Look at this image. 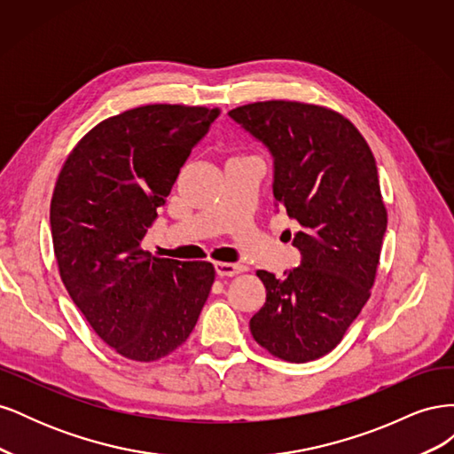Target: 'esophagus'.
<instances>
[{
    "label": "esophagus",
    "instance_id": "34e87169",
    "mask_svg": "<svg viewBox=\"0 0 454 454\" xmlns=\"http://www.w3.org/2000/svg\"><path fill=\"white\" fill-rule=\"evenodd\" d=\"M217 277H235V274L242 272L244 267L239 263H223V261H219V263L214 265Z\"/></svg>",
    "mask_w": 454,
    "mask_h": 454
}]
</instances>
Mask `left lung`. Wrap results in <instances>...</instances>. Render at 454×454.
I'll return each instance as SVG.
<instances>
[{
    "label": "left lung",
    "mask_w": 454,
    "mask_h": 454,
    "mask_svg": "<svg viewBox=\"0 0 454 454\" xmlns=\"http://www.w3.org/2000/svg\"><path fill=\"white\" fill-rule=\"evenodd\" d=\"M229 117L272 157V195L299 223V267L277 278L257 270L267 301L250 320L261 347L303 364L332 352L369 299L387 232L375 157L332 109L270 100Z\"/></svg>",
    "instance_id": "1"
}]
</instances>
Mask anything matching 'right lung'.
Segmentation results:
<instances>
[{"mask_svg":"<svg viewBox=\"0 0 454 454\" xmlns=\"http://www.w3.org/2000/svg\"><path fill=\"white\" fill-rule=\"evenodd\" d=\"M219 109L151 104L96 125L64 162L51 200L60 278L106 345L136 362L168 356L199 320L208 261L140 248L180 168Z\"/></svg>","mask_w":454,"mask_h":454,"instance_id":"right-lung-1","label":"right lung"}]
</instances>
